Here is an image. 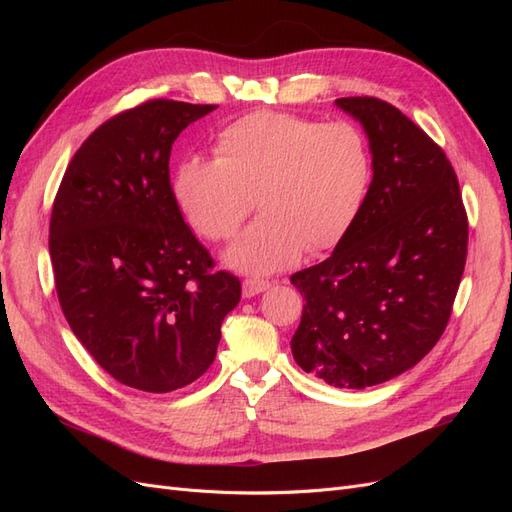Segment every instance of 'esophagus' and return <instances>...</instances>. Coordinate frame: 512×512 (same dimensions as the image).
<instances>
[{"label":"esophagus","mask_w":512,"mask_h":512,"mask_svg":"<svg viewBox=\"0 0 512 512\" xmlns=\"http://www.w3.org/2000/svg\"><path fill=\"white\" fill-rule=\"evenodd\" d=\"M271 288V282L269 280H258V277H247V280H243V297H256V294L265 292Z\"/></svg>","instance_id":"esophagus-1"}]
</instances>
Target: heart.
<instances>
[{
  "label": "heart",
  "instance_id": "obj_1",
  "mask_svg": "<svg viewBox=\"0 0 512 512\" xmlns=\"http://www.w3.org/2000/svg\"><path fill=\"white\" fill-rule=\"evenodd\" d=\"M215 160L190 158L173 175L175 203L209 241L230 239L256 207L265 213L232 243L228 267L265 275L346 239L367 203L374 160L352 123L258 111L215 138Z\"/></svg>",
  "mask_w": 512,
  "mask_h": 512
}]
</instances>
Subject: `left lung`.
<instances>
[{
    "instance_id": "1",
    "label": "left lung",
    "mask_w": 512,
    "mask_h": 512,
    "mask_svg": "<svg viewBox=\"0 0 512 512\" xmlns=\"http://www.w3.org/2000/svg\"><path fill=\"white\" fill-rule=\"evenodd\" d=\"M361 123L374 179L346 239L290 282L303 294L292 356L337 389L414 367L451 318L468 254V215L446 153L393 104L339 98Z\"/></svg>"
}]
</instances>
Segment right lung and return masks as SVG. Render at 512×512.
I'll list each match as a JSON object with an SVG mask.
<instances>
[{
	"instance_id": "obj_1",
	"label": "right lung",
	"mask_w": 512,
	"mask_h": 512,
	"mask_svg": "<svg viewBox=\"0 0 512 512\" xmlns=\"http://www.w3.org/2000/svg\"><path fill=\"white\" fill-rule=\"evenodd\" d=\"M213 104L149 100L74 153L53 203L49 252L61 312L117 382L170 393L209 369L241 282L185 224L170 188L177 136Z\"/></svg>"
}]
</instances>
